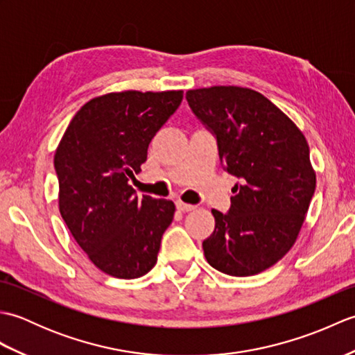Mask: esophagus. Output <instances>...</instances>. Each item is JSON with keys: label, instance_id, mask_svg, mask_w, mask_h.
Returning <instances> with one entry per match:
<instances>
[{"label": "esophagus", "instance_id": "34e87169", "mask_svg": "<svg viewBox=\"0 0 355 355\" xmlns=\"http://www.w3.org/2000/svg\"><path fill=\"white\" fill-rule=\"evenodd\" d=\"M175 206H177V209L180 210V212H191V210L195 209V206L187 205V202H183V201H180V200L175 202Z\"/></svg>", "mask_w": 355, "mask_h": 355}]
</instances>
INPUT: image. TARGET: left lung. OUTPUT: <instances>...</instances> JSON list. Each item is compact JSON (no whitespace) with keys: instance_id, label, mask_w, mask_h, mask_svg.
<instances>
[{"instance_id":"1","label":"left lung","mask_w":355,"mask_h":355,"mask_svg":"<svg viewBox=\"0 0 355 355\" xmlns=\"http://www.w3.org/2000/svg\"><path fill=\"white\" fill-rule=\"evenodd\" d=\"M186 99L216 137L224 171L239 178L229 214L212 210L206 259L225 275H258L288 253L305 221L315 189L310 146L293 120L254 89L198 88Z\"/></svg>"}]
</instances>
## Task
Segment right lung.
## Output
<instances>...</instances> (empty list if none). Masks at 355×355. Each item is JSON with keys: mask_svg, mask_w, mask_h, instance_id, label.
<instances>
[{"mask_svg": "<svg viewBox=\"0 0 355 355\" xmlns=\"http://www.w3.org/2000/svg\"><path fill=\"white\" fill-rule=\"evenodd\" d=\"M182 101V89L94 97L59 141V212L89 261L110 276L135 279L155 266L175 205L149 195L139 198L130 180Z\"/></svg>", "mask_w": 355, "mask_h": 355, "instance_id": "right-lung-1", "label": "right lung"}]
</instances>
